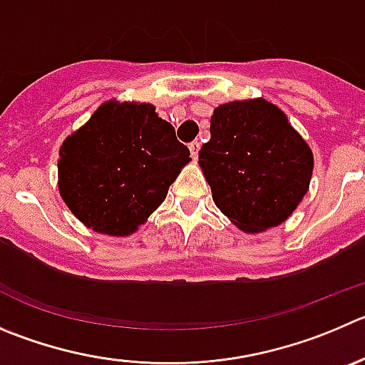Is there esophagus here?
<instances>
[{
    "label": "esophagus",
    "mask_w": 365,
    "mask_h": 365,
    "mask_svg": "<svg viewBox=\"0 0 365 365\" xmlns=\"http://www.w3.org/2000/svg\"><path fill=\"white\" fill-rule=\"evenodd\" d=\"M188 148H190V154H192V158L197 159V155H199V148H200L199 141H192V143L188 145Z\"/></svg>",
    "instance_id": "1"
}]
</instances>
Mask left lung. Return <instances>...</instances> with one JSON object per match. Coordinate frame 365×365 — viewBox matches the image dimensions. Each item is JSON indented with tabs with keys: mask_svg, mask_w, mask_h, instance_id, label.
<instances>
[{
	"mask_svg": "<svg viewBox=\"0 0 365 365\" xmlns=\"http://www.w3.org/2000/svg\"><path fill=\"white\" fill-rule=\"evenodd\" d=\"M199 165L218 210L245 232L267 231L292 215L310 186L314 154L265 98L235 100L213 110Z\"/></svg>",
	"mask_w": 365,
	"mask_h": 365,
	"instance_id": "1",
	"label": "left lung"
}]
</instances>
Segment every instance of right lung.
Wrapping results in <instances>:
<instances>
[{"mask_svg": "<svg viewBox=\"0 0 365 365\" xmlns=\"http://www.w3.org/2000/svg\"><path fill=\"white\" fill-rule=\"evenodd\" d=\"M190 163L175 128L150 103H102L58 152V192L86 227L133 235Z\"/></svg>", "mask_w": 365, "mask_h": 365, "instance_id": "add662e5", "label": "right lung"}]
</instances>
